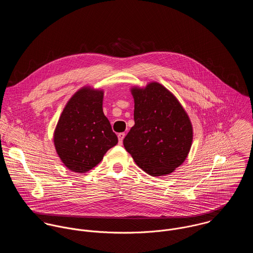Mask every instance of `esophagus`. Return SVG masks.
<instances>
[{
	"label": "esophagus",
	"instance_id": "esophagus-1",
	"mask_svg": "<svg viewBox=\"0 0 253 253\" xmlns=\"http://www.w3.org/2000/svg\"><path fill=\"white\" fill-rule=\"evenodd\" d=\"M125 136H126V133H125V132H122V133H119V134H118V138H119V143H120V144L123 143V140H124Z\"/></svg>",
	"mask_w": 253,
	"mask_h": 253
}]
</instances>
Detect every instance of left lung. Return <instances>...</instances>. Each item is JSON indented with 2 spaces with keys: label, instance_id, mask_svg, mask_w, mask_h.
<instances>
[{
  "label": "left lung",
  "instance_id": "8db88e82",
  "mask_svg": "<svg viewBox=\"0 0 253 253\" xmlns=\"http://www.w3.org/2000/svg\"><path fill=\"white\" fill-rule=\"evenodd\" d=\"M134 126L124 139L136 165L152 176L170 174L193 142L191 120L176 96L158 82L132 86Z\"/></svg>",
  "mask_w": 253,
  "mask_h": 253
}]
</instances>
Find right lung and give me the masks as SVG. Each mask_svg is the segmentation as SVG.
<instances>
[{
	"label": "right lung",
	"mask_w": 253,
	"mask_h": 253,
	"mask_svg": "<svg viewBox=\"0 0 253 253\" xmlns=\"http://www.w3.org/2000/svg\"><path fill=\"white\" fill-rule=\"evenodd\" d=\"M103 89L84 85L73 94L59 117L53 144L59 159L71 171H89L118 143L103 113Z\"/></svg>",
	"instance_id": "obj_1"
}]
</instances>
